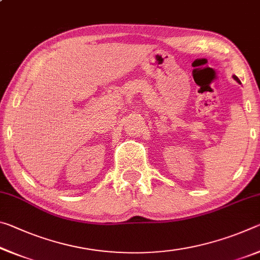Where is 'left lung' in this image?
Returning a JSON list of instances; mask_svg holds the SVG:
<instances>
[{"label": "left lung", "mask_w": 260, "mask_h": 260, "mask_svg": "<svg viewBox=\"0 0 260 260\" xmlns=\"http://www.w3.org/2000/svg\"><path fill=\"white\" fill-rule=\"evenodd\" d=\"M233 78H234V80H236L237 82H239V83H241V81H240V79H239V78H237L236 76H233Z\"/></svg>", "instance_id": "left-lung-1"}]
</instances>
